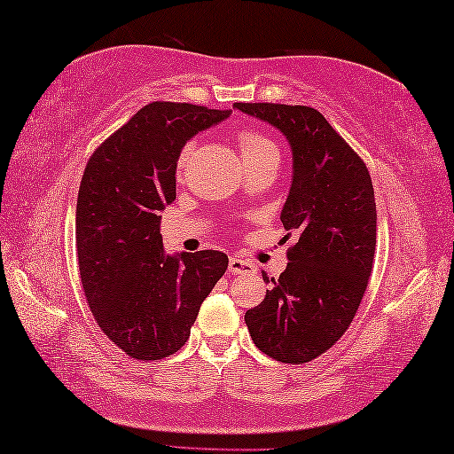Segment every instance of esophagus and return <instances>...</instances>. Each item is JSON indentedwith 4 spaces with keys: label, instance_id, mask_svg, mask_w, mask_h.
I'll return each instance as SVG.
<instances>
[{
    "label": "esophagus",
    "instance_id": "34e87169",
    "mask_svg": "<svg viewBox=\"0 0 454 454\" xmlns=\"http://www.w3.org/2000/svg\"><path fill=\"white\" fill-rule=\"evenodd\" d=\"M229 272L231 274H247V272H254V266L251 262L243 261L239 256H231L229 261Z\"/></svg>",
    "mask_w": 454,
    "mask_h": 454
}]
</instances>
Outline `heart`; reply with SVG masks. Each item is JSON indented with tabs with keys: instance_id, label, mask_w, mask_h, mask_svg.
Here are the masks:
<instances>
[{
	"instance_id": "1",
	"label": "heart",
	"mask_w": 454,
	"mask_h": 454,
	"mask_svg": "<svg viewBox=\"0 0 454 454\" xmlns=\"http://www.w3.org/2000/svg\"><path fill=\"white\" fill-rule=\"evenodd\" d=\"M237 145H239L240 154H243L245 164H251L268 154H278V146H276L272 138L266 137L261 131H253V129H245V131H240L237 135ZM188 154H190V149L186 146V149L180 153L178 170L184 168V164L188 160Z\"/></svg>"
}]
</instances>
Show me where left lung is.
Listing matches in <instances>:
<instances>
[{"label": "left lung", "mask_w": 454, "mask_h": 454, "mask_svg": "<svg viewBox=\"0 0 454 454\" xmlns=\"http://www.w3.org/2000/svg\"><path fill=\"white\" fill-rule=\"evenodd\" d=\"M274 125L292 146L294 178L282 209L284 229L298 240L288 268L264 282L261 305L245 313L258 350L303 364L345 335L372 272L376 201L364 160L317 109L284 104H235Z\"/></svg>", "instance_id": "1"}]
</instances>
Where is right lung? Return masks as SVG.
<instances>
[{"mask_svg": "<svg viewBox=\"0 0 454 454\" xmlns=\"http://www.w3.org/2000/svg\"><path fill=\"white\" fill-rule=\"evenodd\" d=\"M229 117L176 101L138 109L90 156L76 207L80 278L101 331L137 360H160L190 337L201 301L229 258L219 251L166 254L160 211L176 200L182 146Z\"/></svg>", "mask_w": 454, "mask_h": 454, "instance_id": "add662e5", "label": "right lung"}]
</instances>
